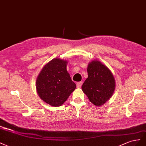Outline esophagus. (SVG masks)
I'll return each mask as SVG.
<instances>
[{"label": "esophagus", "instance_id": "obj_1", "mask_svg": "<svg viewBox=\"0 0 146 146\" xmlns=\"http://www.w3.org/2000/svg\"><path fill=\"white\" fill-rule=\"evenodd\" d=\"M81 85H82V82H78L76 84V87L78 88H81Z\"/></svg>", "mask_w": 146, "mask_h": 146}]
</instances>
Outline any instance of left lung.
<instances>
[{
  "label": "left lung",
  "mask_w": 146,
  "mask_h": 146,
  "mask_svg": "<svg viewBox=\"0 0 146 146\" xmlns=\"http://www.w3.org/2000/svg\"><path fill=\"white\" fill-rule=\"evenodd\" d=\"M87 78L82 90L92 103L100 106L111 97L115 90L114 78L110 69L98 60L90 62L87 67Z\"/></svg>",
  "instance_id": "1"
}]
</instances>
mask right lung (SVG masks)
<instances>
[{
	"label": "right lung",
	"mask_w": 146,
	"mask_h": 146,
	"mask_svg": "<svg viewBox=\"0 0 146 146\" xmlns=\"http://www.w3.org/2000/svg\"><path fill=\"white\" fill-rule=\"evenodd\" d=\"M66 60L55 58L44 66L37 77V93L51 106H61L76 89L66 70Z\"/></svg>",
	"instance_id": "add662e5"
}]
</instances>
